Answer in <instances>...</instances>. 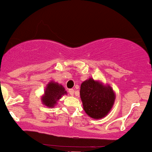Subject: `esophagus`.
I'll return each instance as SVG.
<instances>
[{
	"label": "esophagus",
	"mask_w": 152,
	"mask_h": 152,
	"mask_svg": "<svg viewBox=\"0 0 152 152\" xmlns=\"http://www.w3.org/2000/svg\"><path fill=\"white\" fill-rule=\"evenodd\" d=\"M68 92H69V93L71 95H73V94H74V90H73V89H69V91H68Z\"/></svg>",
	"instance_id": "34e87169"
}]
</instances>
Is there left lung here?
<instances>
[{
  "label": "left lung",
  "mask_w": 152,
  "mask_h": 152,
  "mask_svg": "<svg viewBox=\"0 0 152 152\" xmlns=\"http://www.w3.org/2000/svg\"><path fill=\"white\" fill-rule=\"evenodd\" d=\"M80 94L85 112L94 119L106 116L115 98V93L110 85H104L101 82L92 78L82 83Z\"/></svg>",
  "instance_id": "obj_1"
}]
</instances>
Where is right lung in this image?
Segmentation results:
<instances>
[{"mask_svg":"<svg viewBox=\"0 0 152 152\" xmlns=\"http://www.w3.org/2000/svg\"><path fill=\"white\" fill-rule=\"evenodd\" d=\"M64 95H67V91L62 85L53 81L49 82L42 97V102L49 108H54L57 102Z\"/></svg>","mask_w":152,"mask_h":152,"instance_id":"right-lung-1","label":"right lung"}]
</instances>
